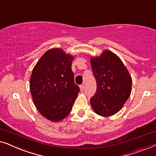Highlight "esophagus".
<instances>
[{"label": "esophagus", "instance_id": "34e87169", "mask_svg": "<svg viewBox=\"0 0 156 156\" xmlns=\"http://www.w3.org/2000/svg\"><path fill=\"white\" fill-rule=\"evenodd\" d=\"M80 91L83 92L84 90V85H81L80 86Z\"/></svg>", "mask_w": 156, "mask_h": 156}]
</instances>
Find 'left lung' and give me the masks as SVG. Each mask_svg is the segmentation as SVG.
Masks as SVG:
<instances>
[{
  "instance_id": "1",
  "label": "left lung",
  "mask_w": 156,
  "mask_h": 156,
  "mask_svg": "<svg viewBox=\"0 0 156 156\" xmlns=\"http://www.w3.org/2000/svg\"><path fill=\"white\" fill-rule=\"evenodd\" d=\"M90 63L97 82L91 107L97 115L110 117L122 108L130 96L131 76L119 57L109 50L90 57Z\"/></svg>"
}]
</instances>
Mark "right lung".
Returning a JSON list of instances; mask_svg holds the SVG:
<instances>
[{"label": "right lung", "instance_id": "1", "mask_svg": "<svg viewBox=\"0 0 156 156\" xmlns=\"http://www.w3.org/2000/svg\"><path fill=\"white\" fill-rule=\"evenodd\" d=\"M73 58L62 49L53 48L43 54L32 70V100L39 112L51 122H60L69 115L80 91L71 70Z\"/></svg>", "mask_w": 156, "mask_h": 156}]
</instances>
